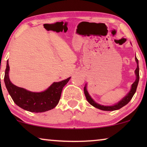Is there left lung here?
I'll return each mask as SVG.
<instances>
[{
	"mask_svg": "<svg viewBox=\"0 0 147 147\" xmlns=\"http://www.w3.org/2000/svg\"><path fill=\"white\" fill-rule=\"evenodd\" d=\"M135 60H136V64H137V67H136V69H135V74H136V78L135 82L132 84L131 89H130V92H128V94H126L125 97H124L120 102H118L117 104H114L113 106L100 105V104L96 103V102L91 98V96H90L89 93H88L87 91V89H86V85L85 87H84V91L88 102H89L92 106H93L94 107L98 108V109L100 110H104V111H113V110H116L120 109V108H121L123 107V106L126 105V104L130 101V100L132 99V98L133 97L134 94H135L136 88H137L138 81H139V67H138V60L137 59V58L136 57V55H135Z\"/></svg>",
	"mask_w": 147,
	"mask_h": 147,
	"instance_id": "left-lung-1",
	"label": "left lung"
}]
</instances>
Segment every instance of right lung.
Returning a JSON list of instances; mask_svg holds the SVG:
<instances>
[{
  "label": "right lung",
  "instance_id": "right-lung-1",
  "mask_svg": "<svg viewBox=\"0 0 147 147\" xmlns=\"http://www.w3.org/2000/svg\"><path fill=\"white\" fill-rule=\"evenodd\" d=\"M9 61H7L4 81L14 102L20 108L31 112H44L57 105L63 88L71 77L59 82H54L44 92H33L17 87L10 81Z\"/></svg>",
  "mask_w": 147,
  "mask_h": 147
}]
</instances>
